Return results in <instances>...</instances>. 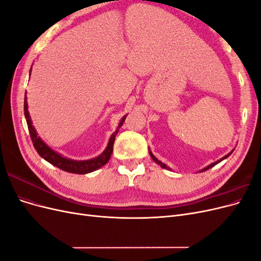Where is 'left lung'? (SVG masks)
Segmentation results:
<instances>
[{
	"mask_svg": "<svg viewBox=\"0 0 261 261\" xmlns=\"http://www.w3.org/2000/svg\"><path fill=\"white\" fill-rule=\"evenodd\" d=\"M231 153H232V152H230V153H228V154H226V155H225V156H223V158H222V159H220V160H219V161H217V162H215V163H212V164H210V165H208V167H207V168H204V169H203V170H201V172H203V171H207V170H209V169H211V168H212V167H215V165H216V164H218V163H219V162H221V161H222V160H224V159H226V158H227V156H228V155H230V154H231ZM150 156H151V158H152V160H153V161H154V162H155V163H158V164H159V165H160V167H161V168H163V169H168V170H170V168H169V167H167V165H165V164H164V163H162V162H161V161H159V160H158V159H156V158H155V156H154V155H153V154H152V153H151V151H150Z\"/></svg>",
	"mask_w": 261,
	"mask_h": 261,
	"instance_id": "1",
	"label": "left lung"
}]
</instances>
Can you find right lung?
<instances>
[{
	"instance_id": "1",
	"label": "right lung",
	"mask_w": 261,
	"mask_h": 261,
	"mask_svg": "<svg viewBox=\"0 0 261 261\" xmlns=\"http://www.w3.org/2000/svg\"><path fill=\"white\" fill-rule=\"evenodd\" d=\"M23 111H25V117H26L27 125H28L30 138H31V140H33L35 149L37 150V152L43 158L44 160L53 164L54 167H57L63 171H66L69 173H75V174H86V173H90L92 171L98 170L101 167H103L106 163H108L110 158H111V154L113 152V144H114L115 135H116L117 130L113 134L111 138H110L107 149L99 156L94 158V159H91V160H87V161H75V160L66 159V158L62 156L61 154L53 151V150L50 147L46 146L40 139V137L37 135L36 129L33 126V124H31L26 98H25V101H23ZM125 118H126V115L121 120L120 124H118V127H121L122 124L125 121Z\"/></svg>"
}]
</instances>
